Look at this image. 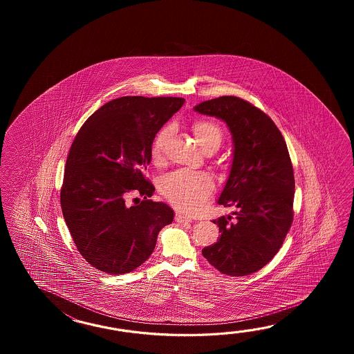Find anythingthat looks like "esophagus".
Wrapping results in <instances>:
<instances>
[{
    "instance_id": "obj_1",
    "label": "esophagus",
    "mask_w": 354,
    "mask_h": 354,
    "mask_svg": "<svg viewBox=\"0 0 354 354\" xmlns=\"http://www.w3.org/2000/svg\"><path fill=\"white\" fill-rule=\"evenodd\" d=\"M177 223L180 224H188V223H192V218L187 216V215H183V214H176V218H174Z\"/></svg>"
}]
</instances>
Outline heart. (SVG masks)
<instances>
[{
    "label": "heart",
    "mask_w": 354,
    "mask_h": 354,
    "mask_svg": "<svg viewBox=\"0 0 354 354\" xmlns=\"http://www.w3.org/2000/svg\"><path fill=\"white\" fill-rule=\"evenodd\" d=\"M196 139L203 151L218 149L223 142V131L216 122L209 120H196L192 124ZM171 127H163L154 136L151 145V158L153 163L159 165L165 159L166 144L171 136ZM214 188V180L205 172L174 171L159 182V191L167 201L174 207L185 212L201 210Z\"/></svg>",
    "instance_id": "heart-1"
}]
</instances>
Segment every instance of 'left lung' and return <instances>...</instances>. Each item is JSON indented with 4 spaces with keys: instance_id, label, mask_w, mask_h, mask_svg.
I'll return each instance as SVG.
<instances>
[{
    "instance_id": "left-lung-1",
    "label": "left lung",
    "mask_w": 354,
    "mask_h": 354,
    "mask_svg": "<svg viewBox=\"0 0 354 354\" xmlns=\"http://www.w3.org/2000/svg\"><path fill=\"white\" fill-rule=\"evenodd\" d=\"M195 110L225 121L233 134V165L218 203L238 209L233 222L230 215L212 220L220 239L203 256L224 274L247 276L276 256L294 221V168L286 142L271 118L243 98H212Z\"/></svg>"
}]
</instances>
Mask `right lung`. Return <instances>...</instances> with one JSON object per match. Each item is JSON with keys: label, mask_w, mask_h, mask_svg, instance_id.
Masks as SVG:
<instances>
[{"label": "right lung", "mask_w": 354, "mask_h": 354, "mask_svg": "<svg viewBox=\"0 0 354 354\" xmlns=\"http://www.w3.org/2000/svg\"><path fill=\"white\" fill-rule=\"evenodd\" d=\"M185 104L180 97L124 96L84 121L68 153L60 205L81 256L98 271L122 274L143 264L174 210L149 200L144 174L159 129ZM144 200L130 205L128 198Z\"/></svg>", "instance_id": "right-lung-1"}]
</instances>
